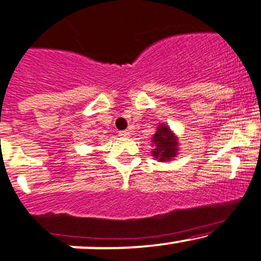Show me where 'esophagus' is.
<instances>
[{"label": "esophagus", "mask_w": 261, "mask_h": 261, "mask_svg": "<svg viewBox=\"0 0 261 261\" xmlns=\"http://www.w3.org/2000/svg\"><path fill=\"white\" fill-rule=\"evenodd\" d=\"M119 136L121 137H130V131L128 130H124V131H120Z\"/></svg>", "instance_id": "obj_1"}]
</instances>
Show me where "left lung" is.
Returning a JSON list of instances; mask_svg holds the SVG:
<instances>
[{
    "label": "left lung",
    "instance_id": "obj_1",
    "mask_svg": "<svg viewBox=\"0 0 261 261\" xmlns=\"http://www.w3.org/2000/svg\"><path fill=\"white\" fill-rule=\"evenodd\" d=\"M152 141L154 144L152 153L160 161H167L177 154V140L167 126L160 125Z\"/></svg>",
    "mask_w": 261,
    "mask_h": 261
}]
</instances>
